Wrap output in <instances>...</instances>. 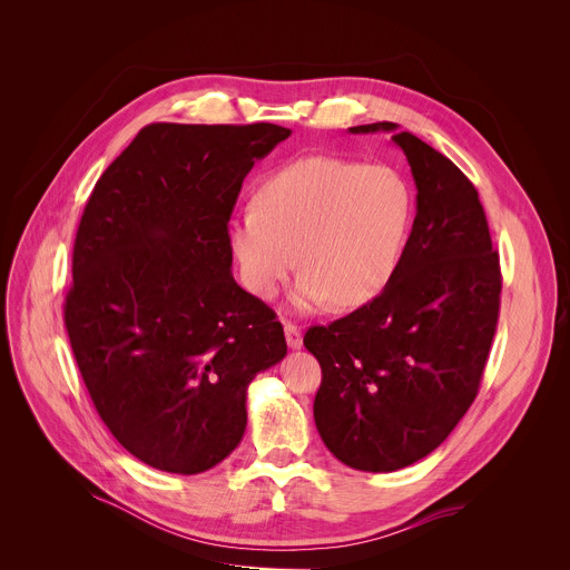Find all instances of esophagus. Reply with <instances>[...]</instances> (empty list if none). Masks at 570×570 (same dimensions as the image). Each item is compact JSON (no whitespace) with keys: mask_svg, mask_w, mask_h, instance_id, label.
Segmentation results:
<instances>
[{"mask_svg":"<svg viewBox=\"0 0 570 570\" xmlns=\"http://www.w3.org/2000/svg\"><path fill=\"white\" fill-rule=\"evenodd\" d=\"M284 334H286V343L291 350H299L302 347V330L293 322H284Z\"/></svg>","mask_w":570,"mask_h":570,"instance_id":"obj_1","label":"esophagus"}]
</instances>
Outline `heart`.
<instances>
[{"label":"heart","mask_w":570,"mask_h":570,"mask_svg":"<svg viewBox=\"0 0 570 570\" xmlns=\"http://www.w3.org/2000/svg\"><path fill=\"white\" fill-rule=\"evenodd\" d=\"M413 223V191L392 167L306 155L264 176L250 212L227 223L238 275L255 297L277 295L302 268L291 302L361 306L394 277Z\"/></svg>","instance_id":"b5f03b06"}]
</instances>
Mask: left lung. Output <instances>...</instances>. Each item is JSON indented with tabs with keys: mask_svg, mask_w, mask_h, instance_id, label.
<instances>
[{
	"mask_svg": "<svg viewBox=\"0 0 570 570\" xmlns=\"http://www.w3.org/2000/svg\"><path fill=\"white\" fill-rule=\"evenodd\" d=\"M417 214L390 284L354 313L308 327L304 347L322 367L313 401L327 449L358 471H396L435 451L473 403L501 308V264L471 180L396 124Z\"/></svg>",
	"mask_w": 570,
	"mask_h": 570,
	"instance_id": "obj_1",
	"label": "left lung"
}]
</instances>
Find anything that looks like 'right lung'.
Segmentation results:
<instances>
[{
    "mask_svg": "<svg viewBox=\"0 0 570 570\" xmlns=\"http://www.w3.org/2000/svg\"><path fill=\"white\" fill-rule=\"evenodd\" d=\"M291 135L275 124H150L80 216L65 327L115 440L200 473L246 433V392L286 356L282 322L232 277L227 223L243 178Z\"/></svg>",
    "mask_w": 570,
    "mask_h": 570,
    "instance_id": "1",
    "label": "right lung"
}]
</instances>
